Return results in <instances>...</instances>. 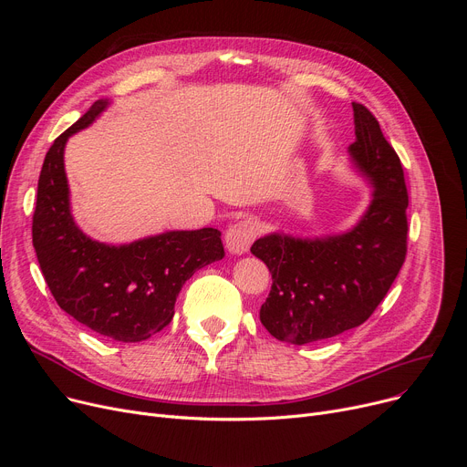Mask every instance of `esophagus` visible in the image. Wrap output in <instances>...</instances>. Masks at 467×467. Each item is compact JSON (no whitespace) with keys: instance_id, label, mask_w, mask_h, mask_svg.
Here are the masks:
<instances>
[{"instance_id":"obj_1","label":"esophagus","mask_w":467,"mask_h":467,"mask_svg":"<svg viewBox=\"0 0 467 467\" xmlns=\"http://www.w3.org/2000/svg\"><path fill=\"white\" fill-rule=\"evenodd\" d=\"M255 236H257V225L254 223V221H250V219L236 221V223L231 225L225 233V246H227L229 254L242 255L250 250Z\"/></svg>"}]
</instances>
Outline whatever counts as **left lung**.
Returning <instances> with one entry per match:
<instances>
[{
	"mask_svg": "<svg viewBox=\"0 0 467 467\" xmlns=\"http://www.w3.org/2000/svg\"><path fill=\"white\" fill-rule=\"evenodd\" d=\"M354 108L356 141L350 162L373 187L358 223L338 234L301 238L271 233L252 254L273 275L261 305L265 329L291 345H308L361 326L401 271L407 254L409 196L403 168L375 115Z\"/></svg>",
	"mask_w": 467,
	"mask_h": 467,
	"instance_id": "obj_1",
	"label": "left lung"
}]
</instances>
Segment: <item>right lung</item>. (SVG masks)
Masks as SVG:
<instances>
[{
	"label": "right lung",
	"instance_id": "right-lung-1",
	"mask_svg": "<svg viewBox=\"0 0 467 467\" xmlns=\"http://www.w3.org/2000/svg\"><path fill=\"white\" fill-rule=\"evenodd\" d=\"M109 100H98L47 151L32 223L36 255L58 306L88 329L120 342H140L166 327L183 284L223 259L221 233L166 231L130 244L98 242L76 223L69 206L64 150L90 127Z\"/></svg>",
	"mask_w": 467,
	"mask_h": 467
}]
</instances>
